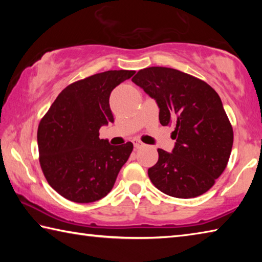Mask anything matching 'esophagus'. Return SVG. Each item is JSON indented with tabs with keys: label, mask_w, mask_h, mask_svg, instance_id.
Returning a JSON list of instances; mask_svg holds the SVG:
<instances>
[{
	"label": "esophagus",
	"mask_w": 262,
	"mask_h": 262,
	"mask_svg": "<svg viewBox=\"0 0 262 262\" xmlns=\"http://www.w3.org/2000/svg\"><path fill=\"white\" fill-rule=\"evenodd\" d=\"M133 144H134V147H135L136 149L143 147V143H142V142L139 141V140H133Z\"/></svg>",
	"instance_id": "34e87169"
}]
</instances>
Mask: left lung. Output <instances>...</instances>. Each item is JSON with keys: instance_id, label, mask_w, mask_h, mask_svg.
<instances>
[{"instance_id": "8db88e82", "label": "left lung", "mask_w": 262, "mask_h": 262, "mask_svg": "<svg viewBox=\"0 0 262 262\" xmlns=\"http://www.w3.org/2000/svg\"><path fill=\"white\" fill-rule=\"evenodd\" d=\"M132 81L156 100L162 125L174 127L172 152L158 149V162L148 170L151 183L173 198L206 193L227 167L233 144L220 96L209 84L172 68L142 69Z\"/></svg>"}]
</instances>
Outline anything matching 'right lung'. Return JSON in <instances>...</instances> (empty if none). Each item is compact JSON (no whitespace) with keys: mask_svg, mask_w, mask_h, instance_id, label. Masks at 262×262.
Listing matches in <instances>:
<instances>
[{"mask_svg":"<svg viewBox=\"0 0 262 262\" xmlns=\"http://www.w3.org/2000/svg\"><path fill=\"white\" fill-rule=\"evenodd\" d=\"M134 70H108L61 91L38 127L39 162L51 187L77 203L98 201L113 188L133 143L111 145L99 139L113 122L110 95Z\"/></svg>","mask_w":262,"mask_h":262,"instance_id":"1","label":"right lung"}]
</instances>
